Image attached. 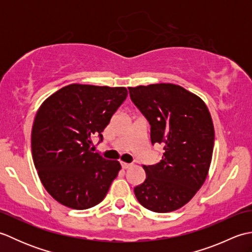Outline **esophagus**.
<instances>
[{
  "instance_id": "esophagus-1",
  "label": "esophagus",
  "mask_w": 252,
  "mask_h": 252,
  "mask_svg": "<svg viewBox=\"0 0 252 252\" xmlns=\"http://www.w3.org/2000/svg\"><path fill=\"white\" fill-rule=\"evenodd\" d=\"M131 163H126V162H121V167L122 169H129L131 167Z\"/></svg>"
}]
</instances>
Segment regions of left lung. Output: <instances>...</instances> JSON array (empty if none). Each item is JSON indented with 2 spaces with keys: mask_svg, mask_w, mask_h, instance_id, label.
I'll list each match as a JSON object with an SVG mask.
<instances>
[{
  "mask_svg": "<svg viewBox=\"0 0 252 252\" xmlns=\"http://www.w3.org/2000/svg\"><path fill=\"white\" fill-rule=\"evenodd\" d=\"M129 93L149 122L152 144L164 151L158 163L143 165L146 179L134 189L136 199L154 212L178 210L207 179L215 145L210 112L201 98L180 85H140Z\"/></svg>",
  "mask_w": 252,
  "mask_h": 252,
  "instance_id": "left-lung-1",
  "label": "left lung"
}]
</instances>
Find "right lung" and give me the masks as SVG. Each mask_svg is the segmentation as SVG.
I'll list each match as a JSON object with an SVG mask.
<instances>
[{"mask_svg":"<svg viewBox=\"0 0 252 252\" xmlns=\"http://www.w3.org/2000/svg\"><path fill=\"white\" fill-rule=\"evenodd\" d=\"M127 96L126 88L69 84L46 98L31 133L34 167L47 192L77 210L104 199L121 169L117 160L91 152L92 136L108 126Z\"/></svg>","mask_w":252,"mask_h":252,"instance_id":"add662e5","label":"right lung"}]
</instances>
